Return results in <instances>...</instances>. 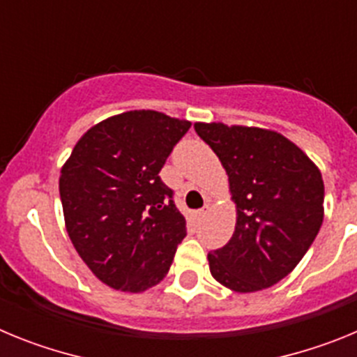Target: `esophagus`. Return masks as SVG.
<instances>
[{
  "mask_svg": "<svg viewBox=\"0 0 357 357\" xmlns=\"http://www.w3.org/2000/svg\"><path fill=\"white\" fill-rule=\"evenodd\" d=\"M207 213H209V207H204V209H200V211H197V214H198V216H206V214Z\"/></svg>",
  "mask_w": 357,
  "mask_h": 357,
  "instance_id": "34e87169",
  "label": "esophagus"
}]
</instances>
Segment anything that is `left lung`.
Here are the masks:
<instances>
[{
	"label": "left lung",
	"instance_id": "8db88e82",
	"mask_svg": "<svg viewBox=\"0 0 357 357\" xmlns=\"http://www.w3.org/2000/svg\"><path fill=\"white\" fill-rule=\"evenodd\" d=\"M229 175L236 229L211 252V275L225 288L254 293L284 279L324 222V181L317 164L275 130L195 123Z\"/></svg>",
	"mask_w": 357,
	"mask_h": 357
}]
</instances>
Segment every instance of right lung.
<instances>
[{
    "label": "right lung",
    "instance_id": "obj_1",
    "mask_svg": "<svg viewBox=\"0 0 357 357\" xmlns=\"http://www.w3.org/2000/svg\"><path fill=\"white\" fill-rule=\"evenodd\" d=\"M189 127L157 110H128L91 127L62 166L66 230L103 284L141 293L169 272L185 218L159 172Z\"/></svg>",
    "mask_w": 357,
    "mask_h": 357
}]
</instances>
